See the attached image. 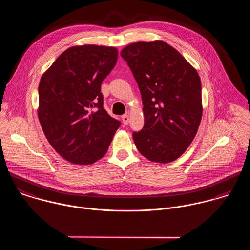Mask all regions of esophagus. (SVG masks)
I'll use <instances>...</instances> for the list:
<instances>
[{"mask_svg": "<svg viewBox=\"0 0 250 250\" xmlns=\"http://www.w3.org/2000/svg\"><path fill=\"white\" fill-rule=\"evenodd\" d=\"M121 119H122L124 125H127V124L129 123V116H128L127 114H123V115L121 116Z\"/></svg>", "mask_w": 250, "mask_h": 250, "instance_id": "esophagus-1", "label": "esophagus"}]
</instances>
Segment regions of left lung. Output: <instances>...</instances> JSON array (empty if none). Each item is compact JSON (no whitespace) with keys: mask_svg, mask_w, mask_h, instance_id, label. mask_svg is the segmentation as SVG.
Listing matches in <instances>:
<instances>
[{"mask_svg":"<svg viewBox=\"0 0 250 250\" xmlns=\"http://www.w3.org/2000/svg\"><path fill=\"white\" fill-rule=\"evenodd\" d=\"M142 94L144 126L133 133L140 153L166 164L193 141L202 117L201 81L176 49L162 40L140 41L120 53Z\"/></svg>","mask_w":250,"mask_h":250,"instance_id":"obj_1","label":"left lung"}]
</instances>
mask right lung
Segmentation results:
<instances>
[{
    "label": "right lung",
    "mask_w": 250,
    "mask_h": 250,
    "mask_svg": "<svg viewBox=\"0 0 250 250\" xmlns=\"http://www.w3.org/2000/svg\"><path fill=\"white\" fill-rule=\"evenodd\" d=\"M114 47L83 45L64 51L38 86V118L63 159L90 165L101 159L120 126L104 108L101 83L117 61Z\"/></svg>",
    "instance_id": "right-lung-1"
}]
</instances>
